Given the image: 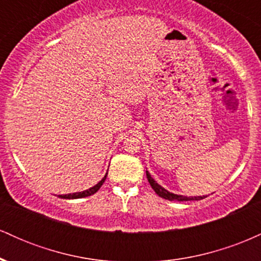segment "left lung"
Here are the masks:
<instances>
[{"label":"left lung","mask_w":261,"mask_h":261,"mask_svg":"<svg viewBox=\"0 0 261 261\" xmlns=\"http://www.w3.org/2000/svg\"><path fill=\"white\" fill-rule=\"evenodd\" d=\"M146 175H147V179H148V182L151 184V187L153 190L155 191V194H157L158 196L163 197V199L166 200H169V201H190V200H202L205 199L206 196H182V195H176V194H173L170 193V191L166 190L164 188H162L160 184H158L157 181L154 180L153 178H152L151 174L146 170Z\"/></svg>","instance_id":"8db88e82"}]
</instances>
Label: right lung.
<instances>
[{
    "mask_svg": "<svg viewBox=\"0 0 261 261\" xmlns=\"http://www.w3.org/2000/svg\"><path fill=\"white\" fill-rule=\"evenodd\" d=\"M107 174H108V173H107ZM107 174L104 175V178L101 179V180L98 182V184H95L94 187H92L91 189H88V190L81 191V193H73V194H66V195H59V197H61V199H81V197L91 196V195H93V194H95L98 190H99L101 185H103V182L106 181Z\"/></svg>",
    "mask_w": 261,
    "mask_h": 261,
    "instance_id": "obj_1",
    "label": "right lung"
}]
</instances>
